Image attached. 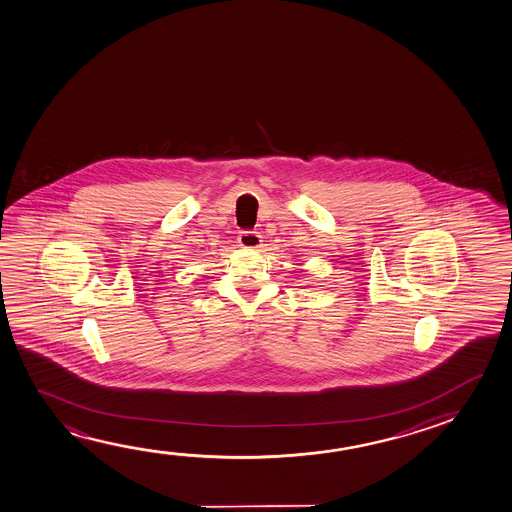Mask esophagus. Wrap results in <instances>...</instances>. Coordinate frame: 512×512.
I'll list each match as a JSON object with an SVG mask.
<instances>
[{"mask_svg": "<svg viewBox=\"0 0 512 512\" xmlns=\"http://www.w3.org/2000/svg\"><path fill=\"white\" fill-rule=\"evenodd\" d=\"M239 244L243 246V248H248V250H257L259 248L260 243H262V237H260L259 232H255V230H244L239 234Z\"/></svg>", "mask_w": 512, "mask_h": 512, "instance_id": "obj_1", "label": "esophagus"}]
</instances>
